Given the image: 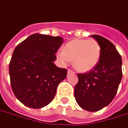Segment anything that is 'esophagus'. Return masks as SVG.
Listing matches in <instances>:
<instances>
[{
  "mask_svg": "<svg viewBox=\"0 0 128 128\" xmlns=\"http://www.w3.org/2000/svg\"><path fill=\"white\" fill-rule=\"evenodd\" d=\"M67 74H74V72L72 71V70H67Z\"/></svg>",
  "mask_w": 128,
  "mask_h": 128,
  "instance_id": "obj_1",
  "label": "esophagus"
}]
</instances>
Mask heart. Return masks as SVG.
<instances>
[{"instance_id":"obj_1","label":"heart","mask_w":128,"mask_h":128,"mask_svg":"<svg viewBox=\"0 0 128 128\" xmlns=\"http://www.w3.org/2000/svg\"><path fill=\"white\" fill-rule=\"evenodd\" d=\"M101 46L94 39H75L66 43L63 50L57 53L58 60L63 64L73 60L74 66L80 72L94 69L99 62Z\"/></svg>"}]
</instances>
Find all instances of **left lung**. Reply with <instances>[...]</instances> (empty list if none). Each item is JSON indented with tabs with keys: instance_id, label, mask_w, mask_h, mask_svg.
<instances>
[{
	"instance_id": "obj_1",
	"label": "left lung",
	"mask_w": 128,
	"mask_h": 128,
	"mask_svg": "<svg viewBox=\"0 0 128 128\" xmlns=\"http://www.w3.org/2000/svg\"><path fill=\"white\" fill-rule=\"evenodd\" d=\"M101 46L98 63L91 71L78 74L74 88L76 102L82 109L97 112L108 106L114 99L122 80V58L109 40L93 34Z\"/></svg>"
}]
</instances>
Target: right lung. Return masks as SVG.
Returning a JSON list of instances; mask_svg holds the SVG:
<instances>
[{"instance_id":"add662e5","label":"right lung","mask_w":128,"mask_h":128,"mask_svg":"<svg viewBox=\"0 0 128 128\" xmlns=\"http://www.w3.org/2000/svg\"><path fill=\"white\" fill-rule=\"evenodd\" d=\"M63 42L61 37L35 33L14 49L9 64L11 86L24 105L40 109L54 99L58 85L67 74L66 69L54 63Z\"/></svg>"}]
</instances>
